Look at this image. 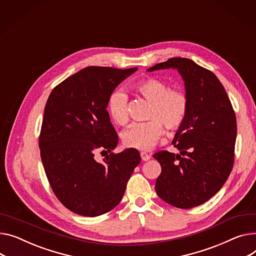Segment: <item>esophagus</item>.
Instances as JSON below:
<instances>
[{"label":"esophagus","mask_w":256,"mask_h":256,"mask_svg":"<svg viewBox=\"0 0 256 256\" xmlns=\"http://www.w3.org/2000/svg\"><path fill=\"white\" fill-rule=\"evenodd\" d=\"M141 158H142L143 162H147L151 158V156L149 154H147L146 152H141Z\"/></svg>","instance_id":"1"}]
</instances>
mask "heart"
Here are the masks:
<instances>
[{
  "label": "heart",
  "instance_id": "1",
  "mask_svg": "<svg viewBox=\"0 0 256 256\" xmlns=\"http://www.w3.org/2000/svg\"><path fill=\"white\" fill-rule=\"evenodd\" d=\"M134 90L150 102L146 122L130 124L122 134L126 146L138 150H149L156 145L164 132L176 130L182 126L188 112V98L179 90H170L168 85L156 78H146L134 85ZM128 96L124 90H117L108 100V112L117 124L128 122Z\"/></svg>",
  "mask_w": 256,
  "mask_h": 256
}]
</instances>
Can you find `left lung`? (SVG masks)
Wrapping results in <instances>:
<instances>
[{
  "label": "left lung",
  "instance_id": "8db88e82",
  "mask_svg": "<svg viewBox=\"0 0 256 256\" xmlns=\"http://www.w3.org/2000/svg\"><path fill=\"white\" fill-rule=\"evenodd\" d=\"M177 70L188 98V112L173 145L180 153L160 151L158 196L174 207L190 209L206 202L228 180L234 164L236 120L230 100L214 73L194 60L172 58L147 70Z\"/></svg>",
  "mask_w": 256,
  "mask_h": 256
}]
</instances>
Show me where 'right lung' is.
<instances>
[{
	"label": "right lung",
	"instance_id": "obj_1",
	"mask_svg": "<svg viewBox=\"0 0 256 256\" xmlns=\"http://www.w3.org/2000/svg\"><path fill=\"white\" fill-rule=\"evenodd\" d=\"M138 70L88 66L51 92L39 138L49 184L72 212L96 217L120 202L126 183L141 162L138 150L114 154L117 134L106 110L113 90ZM100 148L108 156L95 160Z\"/></svg>",
	"mask_w": 256,
	"mask_h": 256
}]
</instances>
